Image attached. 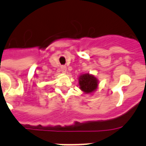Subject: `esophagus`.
<instances>
[{"mask_svg": "<svg viewBox=\"0 0 146 146\" xmlns=\"http://www.w3.org/2000/svg\"><path fill=\"white\" fill-rule=\"evenodd\" d=\"M61 72L62 73H65L66 72V67L65 66H61Z\"/></svg>", "mask_w": 146, "mask_h": 146, "instance_id": "esophagus-1", "label": "esophagus"}]
</instances>
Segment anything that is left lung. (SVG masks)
Wrapping results in <instances>:
<instances>
[{
    "mask_svg": "<svg viewBox=\"0 0 146 146\" xmlns=\"http://www.w3.org/2000/svg\"><path fill=\"white\" fill-rule=\"evenodd\" d=\"M80 89L86 94H92L96 92L98 86V80L94 75L84 73L79 77Z\"/></svg>",
    "mask_w": 146,
    "mask_h": 146,
    "instance_id": "obj_1",
    "label": "left lung"
}]
</instances>
